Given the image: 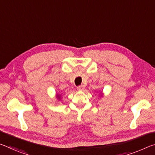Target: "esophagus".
<instances>
[{
  "mask_svg": "<svg viewBox=\"0 0 155 155\" xmlns=\"http://www.w3.org/2000/svg\"><path fill=\"white\" fill-rule=\"evenodd\" d=\"M77 90L78 91H83L85 90V86L83 85H80V86H78L77 87Z\"/></svg>",
  "mask_w": 155,
  "mask_h": 155,
  "instance_id": "esophagus-1",
  "label": "esophagus"
}]
</instances>
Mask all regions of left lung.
<instances>
[{
    "label": "left lung",
    "instance_id": "obj_1",
    "mask_svg": "<svg viewBox=\"0 0 155 155\" xmlns=\"http://www.w3.org/2000/svg\"><path fill=\"white\" fill-rule=\"evenodd\" d=\"M102 94V95H103V94Z\"/></svg>",
    "mask_w": 155,
    "mask_h": 155
}]
</instances>
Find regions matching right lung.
<instances>
[{"label": "right lung", "mask_w": 155, "mask_h": 155, "mask_svg": "<svg viewBox=\"0 0 155 155\" xmlns=\"http://www.w3.org/2000/svg\"><path fill=\"white\" fill-rule=\"evenodd\" d=\"M57 98L58 99V100H61V94H57Z\"/></svg>", "instance_id": "add662e5"}]
</instances>
